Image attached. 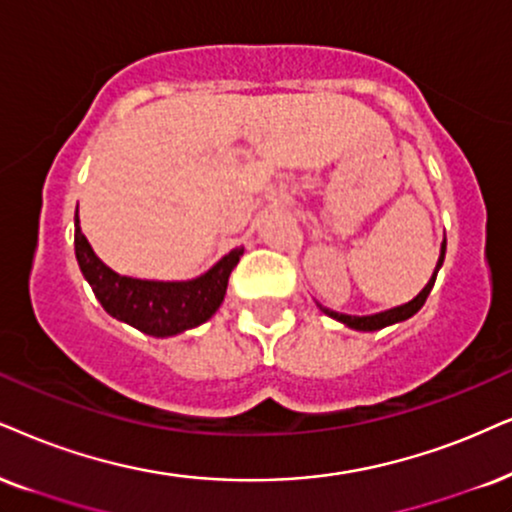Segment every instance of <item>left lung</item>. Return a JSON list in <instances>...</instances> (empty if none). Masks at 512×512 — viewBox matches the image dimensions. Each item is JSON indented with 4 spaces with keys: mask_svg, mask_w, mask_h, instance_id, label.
Returning <instances> with one entry per match:
<instances>
[{
    "mask_svg": "<svg viewBox=\"0 0 512 512\" xmlns=\"http://www.w3.org/2000/svg\"><path fill=\"white\" fill-rule=\"evenodd\" d=\"M444 252H446V241L442 243V255H439L437 269H435V274H432V278H430L428 286H425L423 290H420V295H418V297H413L411 302L401 304V307L387 309V312H383V314H373V316H347V314L331 312V309H326V307H321V309H323V312H326L328 316H333V319H338V321H342V323H347V326H349V328H354V331H378V328L392 326V323L409 319V316L416 314L418 309L423 307V304H425V300H428L430 290H432V286H435L437 271H439V267H442V262H444Z\"/></svg>",
    "mask_w": 512,
    "mask_h": 512,
    "instance_id": "1",
    "label": "left lung"
}]
</instances>
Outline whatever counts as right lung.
Returning a JSON list of instances; mask_svg holds the SVG:
<instances>
[{"instance_id": "obj_1", "label": "right lung", "mask_w": 512, "mask_h": 512, "mask_svg": "<svg viewBox=\"0 0 512 512\" xmlns=\"http://www.w3.org/2000/svg\"><path fill=\"white\" fill-rule=\"evenodd\" d=\"M241 255L243 248L231 250L208 274L193 278V281H141V278L120 276L108 269L94 255L80 224L75 226V257L96 300L115 319L129 323L141 333L155 335V338L177 335L208 321L222 304L229 274L241 260Z\"/></svg>"}]
</instances>
